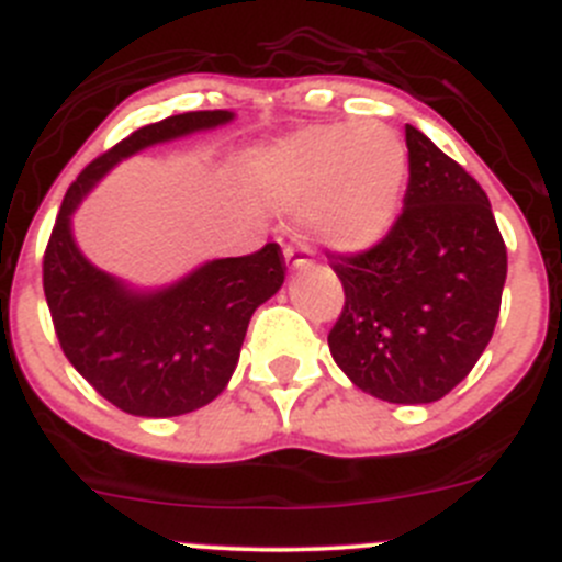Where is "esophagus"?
<instances>
[{"label":"esophagus","instance_id":"esophagus-1","mask_svg":"<svg viewBox=\"0 0 562 562\" xmlns=\"http://www.w3.org/2000/svg\"><path fill=\"white\" fill-rule=\"evenodd\" d=\"M285 260L291 269H304L310 263V247H285Z\"/></svg>","mask_w":562,"mask_h":562}]
</instances>
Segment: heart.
Listing matches in <instances>:
<instances>
[{
	"mask_svg": "<svg viewBox=\"0 0 562 562\" xmlns=\"http://www.w3.org/2000/svg\"><path fill=\"white\" fill-rule=\"evenodd\" d=\"M406 176V150L379 125H318L260 150L255 181L285 211H313L331 249L362 252L390 231Z\"/></svg>",
	"mask_w": 562,
	"mask_h": 562,
	"instance_id": "1",
	"label": "heart"
}]
</instances>
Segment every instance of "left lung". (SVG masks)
I'll return each mask as SVG.
<instances>
[{
	"instance_id": "8db88e82",
	"label": "left lung",
	"mask_w": 562,
	"mask_h": 562,
	"mask_svg": "<svg viewBox=\"0 0 562 562\" xmlns=\"http://www.w3.org/2000/svg\"><path fill=\"white\" fill-rule=\"evenodd\" d=\"M403 211L375 247L329 255L346 307L329 331L342 373L390 403H434L494 335L508 252L481 183L406 125Z\"/></svg>"
}]
</instances>
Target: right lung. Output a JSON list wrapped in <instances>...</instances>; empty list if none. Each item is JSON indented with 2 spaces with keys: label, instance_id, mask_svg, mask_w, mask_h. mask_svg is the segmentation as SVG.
<instances>
[{
  "label": "right lung",
  "instance_id": "add662e5",
  "mask_svg": "<svg viewBox=\"0 0 562 562\" xmlns=\"http://www.w3.org/2000/svg\"><path fill=\"white\" fill-rule=\"evenodd\" d=\"M233 117L227 109L172 114L98 156L70 183L43 255V293L65 357L98 395L136 417H178L225 390L249 318L285 280L282 252L266 244L244 258L209 260L172 285L139 291L81 255L70 216L123 159Z\"/></svg>",
  "mask_w": 562,
  "mask_h": 562
}]
</instances>
